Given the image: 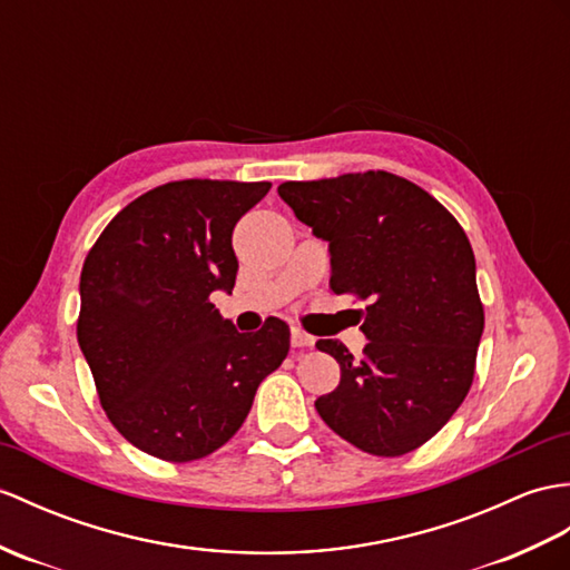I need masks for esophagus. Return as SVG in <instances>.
Listing matches in <instances>:
<instances>
[{"instance_id":"1","label":"esophagus","mask_w":570,"mask_h":570,"mask_svg":"<svg viewBox=\"0 0 570 570\" xmlns=\"http://www.w3.org/2000/svg\"><path fill=\"white\" fill-rule=\"evenodd\" d=\"M291 345H294V347H313L315 345V337L308 335L306 330L294 327V330H291Z\"/></svg>"}]
</instances>
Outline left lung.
<instances>
[{
	"mask_svg": "<svg viewBox=\"0 0 570 570\" xmlns=\"http://www.w3.org/2000/svg\"><path fill=\"white\" fill-rule=\"evenodd\" d=\"M279 196L327 240L330 288L368 301L360 362L337 340L315 342L342 372L315 410L366 454L413 452L473 383L485 317L464 228L425 189L383 169L284 181Z\"/></svg>",
	"mask_w": 570,
	"mask_h": 570,
	"instance_id": "obj_1",
	"label": "left lung"
}]
</instances>
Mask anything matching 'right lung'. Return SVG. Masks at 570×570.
Listing matches in <instances>:
<instances>
[{"label":"right lung","instance_id":"obj_1","mask_svg":"<svg viewBox=\"0 0 570 570\" xmlns=\"http://www.w3.org/2000/svg\"><path fill=\"white\" fill-rule=\"evenodd\" d=\"M269 181L181 179L130 202L79 276L77 342L106 417L163 461L214 454L288 354V325L237 333L210 303L233 291V228Z\"/></svg>","mask_w":570,"mask_h":570}]
</instances>
